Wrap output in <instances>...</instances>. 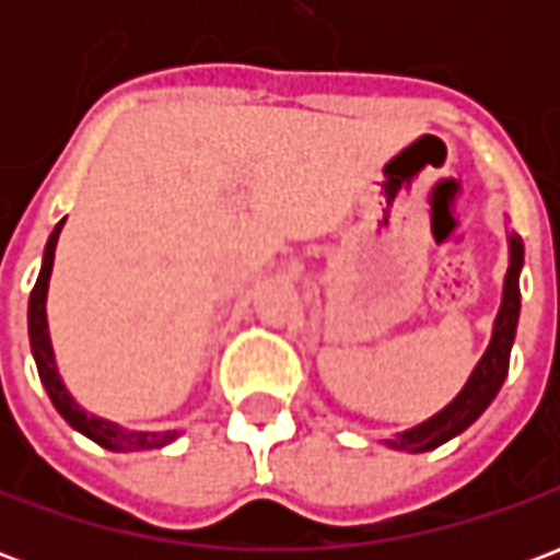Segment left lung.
Segmentation results:
<instances>
[{
    "instance_id": "1",
    "label": "left lung",
    "mask_w": 560,
    "mask_h": 560,
    "mask_svg": "<svg viewBox=\"0 0 560 560\" xmlns=\"http://www.w3.org/2000/svg\"><path fill=\"white\" fill-rule=\"evenodd\" d=\"M525 248L522 240L510 236V269L504 279V300H501V312L494 317V332L489 348L482 353V360L477 369L470 372L468 384L458 393L456 399L446 405L444 411L434 413L432 420H425L422 425L401 432L396 438H389L387 444L393 450H408V453H425L434 446L446 444L450 438H456L458 432H465L470 422L477 420L492 399L498 396V389L504 384L506 369H510V348L516 339L518 324V305H522V293H518V272H522V260H525Z\"/></svg>"
}]
</instances>
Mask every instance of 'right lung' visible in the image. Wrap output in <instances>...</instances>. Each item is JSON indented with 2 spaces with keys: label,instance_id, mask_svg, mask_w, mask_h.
<instances>
[{
  "label": "right lung",
  "instance_id": "1",
  "mask_svg": "<svg viewBox=\"0 0 560 560\" xmlns=\"http://www.w3.org/2000/svg\"><path fill=\"white\" fill-rule=\"evenodd\" d=\"M66 219L59 221L47 240V248H44V264L42 272H38V281L30 293V341H32V357H35V365H38V375H42V384L47 389V396L54 401V408L68 420V425H74L78 432H83L86 438H92L95 444L107 446V450H152V446H164L176 441L179 432H126L119 429L116 422L98 420L80 408L78 401L68 396L66 384L59 381V372H56L54 348H50V332H47V281H50V269H54V255H56V240H59V231H62Z\"/></svg>",
  "mask_w": 560,
  "mask_h": 560
}]
</instances>
